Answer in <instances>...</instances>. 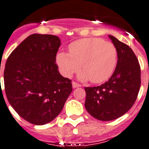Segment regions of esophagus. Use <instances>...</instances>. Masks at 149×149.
Here are the masks:
<instances>
[{
  "label": "esophagus",
  "mask_w": 149,
  "mask_h": 149,
  "mask_svg": "<svg viewBox=\"0 0 149 149\" xmlns=\"http://www.w3.org/2000/svg\"><path fill=\"white\" fill-rule=\"evenodd\" d=\"M72 88H77V87L81 86L80 84H79V83H77V82H74V81L72 83Z\"/></svg>",
  "instance_id": "1"
}]
</instances>
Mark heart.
Here are the masks:
<instances>
[{
	"instance_id": "obj_1",
	"label": "heart",
	"mask_w": 149,
	"mask_h": 149,
	"mask_svg": "<svg viewBox=\"0 0 149 149\" xmlns=\"http://www.w3.org/2000/svg\"><path fill=\"white\" fill-rule=\"evenodd\" d=\"M70 54L61 52L56 56V62L63 74L70 77L83 72L80 78L93 83L107 80L114 71L117 63V50L114 44L100 38H86L75 41L69 47Z\"/></svg>"
}]
</instances>
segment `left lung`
Here are the masks:
<instances>
[{"mask_svg": "<svg viewBox=\"0 0 149 149\" xmlns=\"http://www.w3.org/2000/svg\"><path fill=\"white\" fill-rule=\"evenodd\" d=\"M116 48L118 61L113 74L99 86L85 87V107L94 118L101 121L116 119L135 103L141 86V68L132 49L111 35Z\"/></svg>", "mask_w": 149, "mask_h": 149, "instance_id": "8db88e82", "label": "left lung"}]
</instances>
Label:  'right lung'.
<instances>
[{
	"label": "right lung",
	"instance_id": "add662e5",
	"mask_svg": "<svg viewBox=\"0 0 149 149\" xmlns=\"http://www.w3.org/2000/svg\"><path fill=\"white\" fill-rule=\"evenodd\" d=\"M60 40L33 33L8 56L3 72L5 93L17 113L33 125L49 123L60 114L72 90L60 74L56 56Z\"/></svg>",
	"mask_w": 149,
	"mask_h": 149
}]
</instances>
